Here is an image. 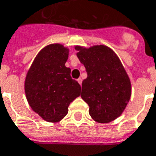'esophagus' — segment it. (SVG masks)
<instances>
[{
  "label": "esophagus",
  "instance_id": "obj_1",
  "mask_svg": "<svg viewBox=\"0 0 156 156\" xmlns=\"http://www.w3.org/2000/svg\"><path fill=\"white\" fill-rule=\"evenodd\" d=\"M82 81H83V80H82V78H78V83H79V84H80V85H81V84H82Z\"/></svg>",
  "mask_w": 156,
  "mask_h": 156
}]
</instances>
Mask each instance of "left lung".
<instances>
[{"label":"left lung","mask_w":156,"mask_h":156,"mask_svg":"<svg viewBox=\"0 0 156 156\" xmlns=\"http://www.w3.org/2000/svg\"><path fill=\"white\" fill-rule=\"evenodd\" d=\"M75 49L88 74L82 83V99L89 105V115L94 121L110 122L122 113L130 100L131 83L127 73L107 46Z\"/></svg>","instance_id":"left-lung-1"}]
</instances>
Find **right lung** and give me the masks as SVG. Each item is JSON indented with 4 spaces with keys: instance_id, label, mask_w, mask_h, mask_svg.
<instances>
[{
    "instance_id": "right-lung-1",
    "label": "right lung",
    "mask_w": 156,
    "mask_h": 156,
    "mask_svg": "<svg viewBox=\"0 0 156 156\" xmlns=\"http://www.w3.org/2000/svg\"><path fill=\"white\" fill-rule=\"evenodd\" d=\"M68 50L59 44L38 54L25 79V94L34 112L50 122L62 119L71 102L80 95L81 86L65 66Z\"/></svg>"
}]
</instances>
